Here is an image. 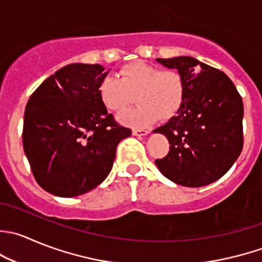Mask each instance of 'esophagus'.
Listing matches in <instances>:
<instances>
[{"label": "esophagus", "instance_id": "1", "mask_svg": "<svg viewBox=\"0 0 262 262\" xmlns=\"http://www.w3.org/2000/svg\"><path fill=\"white\" fill-rule=\"evenodd\" d=\"M132 133H133V136H136V137H146V136H148L149 132L142 130V129H133V132H132Z\"/></svg>", "mask_w": 262, "mask_h": 262}]
</instances>
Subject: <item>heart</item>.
Wrapping results in <instances>:
<instances>
[{"label": "heart", "mask_w": 262, "mask_h": 262, "mask_svg": "<svg viewBox=\"0 0 262 262\" xmlns=\"http://www.w3.org/2000/svg\"><path fill=\"white\" fill-rule=\"evenodd\" d=\"M100 100L106 108L120 111L136 97V108L119 115L123 124L143 128L160 118L169 119L179 110L184 97V80L175 70H161L146 62L128 63L120 79L106 77L101 82Z\"/></svg>", "instance_id": "obj_1"}]
</instances>
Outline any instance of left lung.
Wrapping results in <instances>:
<instances>
[{
  "label": "left lung",
  "mask_w": 262,
  "mask_h": 262,
  "mask_svg": "<svg viewBox=\"0 0 262 262\" xmlns=\"http://www.w3.org/2000/svg\"><path fill=\"white\" fill-rule=\"evenodd\" d=\"M184 80V97L172 118L155 129L170 151L155 164L164 177L184 187H204L222 178L243 148V102L232 80L190 56L156 58Z\"/></svg>",
  "instance_id": "left-lung-1"
}]
</instances>
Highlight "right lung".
Listing matches in <instances>:
<instances>
[{
    "mask_svg": "<svg viewBox=\"0 0 262 262\" xmlns=\"http://www.w3.org/2000/svg\"><path fill=\"white\" fill-rule=\"evenodd\" d=\"M110 70L100 63H69L30 96L23 147L38 184L53 195L75 197L106 179L116 147L130 137L100 100Z\"/></svg>",
    "mask_w": 262,
    "mask_h": 262,
    "instance_id": "add662e5",
    "label": "right lung"
}]
</instances>
